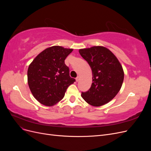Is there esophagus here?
I'll use <instances>...</instances> for the list:
<instances>
[{
  "label": "esophagus",
  "instance_id": "esophagus-1",
  "mask_svg": "<svg viewBox=\"0 0 151 151\" xmlns=\"http://www.w3.org/2000/svg\"><path fill=\"white\" fill-rule=\"evenodd\" d=\"M79 78H80V77L79 76H77L76 78V81L77 82H78L79 81Z\"/></svg>",
  "mask_w": 151,
  "mask_h": 151
}]
</instances>
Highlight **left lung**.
<instances>
[{"mask_svg":"<svg viewBox=\"0 0 151 151\" xmlns=\"http://www.w3.org/2000/svg\"><path fill=\"white\" fill-rule=\"evenodd\" d=\"M79 52L93 72L92 84L88 91L82 92V97L94 106L108 103L119 92L124 79L120 62L110 50L104 47L80 49Z\"/></svg>","mask_w":151,"mask_h":151,"instance_id":"8db88e82","label":"left lung"}]
</instances>
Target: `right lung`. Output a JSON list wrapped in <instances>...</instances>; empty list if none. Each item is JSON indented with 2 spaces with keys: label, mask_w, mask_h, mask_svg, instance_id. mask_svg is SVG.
Instances as JSON below:
<instances>
[{
  "label": "right lung",
  "mask_w": 151,
  "mask_h": 151,
  "mask_svg": "<svg viewBox=\"0 0 151 151\" xmlns=\"http://www.w3.org/2000/svg\"><path fill=\"white\" fill-rule=\"evenodd\" d=\"M72 49L53 46L43 50L31 63L28 69V83L35 98L51 106L63 99L70 84L76 81L69 76L65 64Z\"/></svg>",
  "instance_id": "1"
}]
</instances>
